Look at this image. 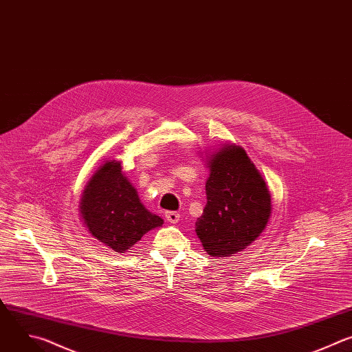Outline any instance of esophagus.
I'll return each mask as SVG.
<instances>
[{"instance_id": "obj_1", "label": "esophagus", "mask_w": 352, "mask_h": 352, "mask_svg": "<svg viewBox=\"0 0 352 352\" xmlns=\"http://www.w3.org/2000/svg\"><path fill=\"white\" fill-rule=\"evenodd\" d=\"M165 218L170 223H177L180 221V214L175 212V210H168V212H165Z\"/></svg>"}]
</instances>
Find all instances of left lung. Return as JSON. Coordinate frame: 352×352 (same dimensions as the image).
Masks as SVG:
<instances>
[{
  "label": "left lung",
  "mask_w": 352,
  "mask_h": 352,
  "mask_svg": "<svg viewBox=\"0 0 352 352\" xmlns=\"http://www.w3.org/2000/svg\"><path fill=\"white\" fill-rule=\"evenodd\" d=\"M206 205L195 232L210 256H230L248 247L270 217V194L239 146H225L209 162Z\"/></svg>",
  "instance_id": "obj_1"
}]
</instances>
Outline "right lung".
I'll return each mask as SVG.
<instances>
[{
    "instance_id": "right-lung-1",
    "label": "right lung",
    "mask_w": 352,
    "mask_h": 352,
    "mask_svg": "<svg viewBox=\"0 0 352 352\" xmlns=\"http://www.w3.org/2000/svg\"><path fill=\"white\" fill-rule=\"evenodd\" d=\"M80 212L89 232L116 252H124L164 221L140 202L119 161L100 166L87 183Z\"/></svg>"
}]
</instances>
